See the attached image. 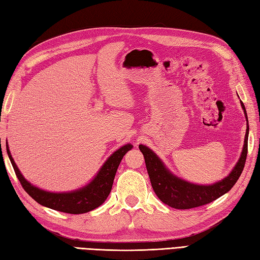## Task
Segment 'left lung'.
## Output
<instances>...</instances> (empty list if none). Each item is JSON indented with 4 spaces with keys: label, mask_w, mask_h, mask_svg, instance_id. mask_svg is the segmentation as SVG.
I'll list each match as a JSON object with an SVG mask.
<instances>
[{
    "label": "left lung",
    "mask_w": 260,
    "mask_h": 260,
    "mask_svg": "<svg viewBox=\"0 0 260 260\" xmlns=\"http://www.w3.org/2000/svg\"><path fill=\"white\" fill-rule=\"evenodd\" d=\"M241 108H243L245 117L247 120V128L245 134V141L243 150L236 165L225 178L218 180L214 184L201 185L190 183L188 180L180 178L173 174L167 166L164 164L157 155H156L149 147L141 144L140 150L144 155L145 164H146L147 173L152 183V187L155 194L160 201L176 209H189L198 206H203L208 203H212L232 189V187L236 184L241 172L244 170L247 149H248V117H247L246 108L244 103L240 101Z\"/></svg>",
    "instance_id": "8db88e82"
}]
</instances>
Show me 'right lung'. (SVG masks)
<instances>
[{
    "label": "right lung",
    "instance_id": "add662e5",
    "mask_svg": "<svg viewBox=\"0 0 260 260\" xmlns=\"http://www.w3.org/2000/svg\"><path fill=\"white\" fill-rule=\"evenodd\" d=\"M132 148V144H125L124 146L116 149L106 159L93 179L85 186L71 191L54 192L39 188V187L34 186L25 179L20 172L19 167L16 166L13 157H12L7 143V150L12 166H13L17 178H19L21 185L27 194L42 206L68 214L88 213L90 210L101 206L106 201V198L112 190L113 182L114 178H115L119 162L123 159L124 155Z\"/></svg>",
    "mask_w": 260,
    "mask_h": 260
}]
</instances>
